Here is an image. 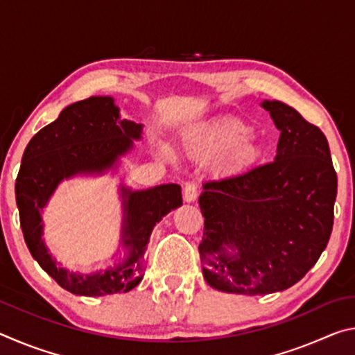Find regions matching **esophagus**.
<instances>
[{
	"label": "esophagus",
	"instance_id": "esophagus-1",
	"mask_svg": "<svg viewBox=\"0 0 355 355\" xmlns=\"http://www.w3.org/2000/svg\"><path fill=\"white\" fill-rule=\"evenodd\" d=\"M197 196H199V188H197V183L194 180L186 183L183 189V199L186 202H194L197 199Z\"/></svg>",
	"mask_w": 355,
	"mask_h": 355
}]
</instances>
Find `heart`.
Segmentation results:
<instances>
[{
  "instance_id": "b5f03b06",
  "label": "heart",
  "mask_w": 355,
  "mask_h": 355,
  "mask_svg": "<svg viewBox=\"0 0 355 355\" xmlns=\"http://www.w3.org/2000/svg\"><path fill=\"white\" fill-rule=\"evenodd\" d=\"M249 127L238 119H220L203 131L197 139V148L207 155H214L232 148L230 161L236 166L250 164L261 153L260 144L248 136Z\"/></svg>"
}]
</instances>
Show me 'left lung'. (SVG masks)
<instances>
[{
	"instance_id": "8db88e82",
	"label": "left lung",
	"mask_w": 355,
	"mask_h": 355,
	"mask_svg": "<svg viewBox=\"0 0 355 355\" xmlns=\"http://www.w3.org/2000/svg\"><path fill=\"white\" fill-rule=\"evenodd\" d=\"M263 107L280 130L275 159L208 180L199 197L203 277L224 293L286 290L315 266L332 233L336 172L326 136L282 101Z\"/></svg>"
}]
</instances>
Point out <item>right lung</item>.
<instances>
[{"label": "right lung", "mask_w": 355, "mask_h": 355, "mask_svg": "<svg viewBox=\"0 0 355 355\" xmlns=\"http://www.w3.org/2000/svg\"><path fill=\"white\" fill-rule=\"evenodd\" d=\"M141 133L142 125L120 119L111 97H91L65 107L55 122L34 135L23 153L15 180L23 236L42 269L78 296L127 293L139 284L146 271L150 233L163 216L182 205V188L169 183L137 192L123 189V244L128 245L130 255L123 264L103 274L80 275L56 266L40 238V211L59 182L76 173L110 169Z\"/></svg>", "instance_id": "obj_1"}]
</instances>
